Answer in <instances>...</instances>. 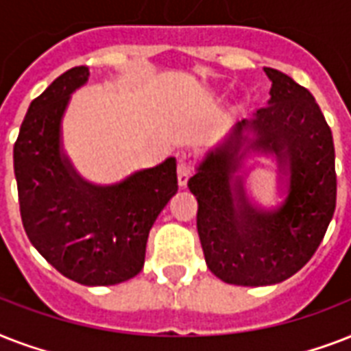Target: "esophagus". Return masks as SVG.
Here are the masks:
<instances>
[{"mask_svg": "<svg viewBox=\"0 0 351 351\" xmlns=\"http://www.w3.org/2000/svg\"><path fill=\"white\" fill-rule=\"evenodd\" d=\"M176 173H178V184H180V187H186L187 180H189V176H191L193 173L191 160H187L186 156L178 160V164H176Z\"/></svg>", "mask_w": 351, "mask_h": 351, "instance_id": "esophagus-1", "label": "esophagus"}]
</instances>
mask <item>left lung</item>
Listing matches in <instances>:
<instances>
[{
    "label": "left lung",
    "instance_id": "obj_1",
    "mask_svg": "<svg viewBox=\"0 0 351 351\" xmlns=\"http://www.w3.org/2000/svg\"><path fill=\"white\" fill-rule=\"evenodd\" d=\"M269 106L242 120L222 147L206 156L187 186L197 197V230L206 264L220 280L237 286L282 282L310 261L326 234L337 200L332 129L308 89L277 69ZM253 128L255 141L241 131ZM242 145L275 152L290 167V193L282 208L261 212L245 198L241 181L230 186Z\"/></svg>",
    "mask_w": 351,
    "mask_h": 351
}]
</instances>
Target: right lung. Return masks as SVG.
Listing matches in <instances>:
<instances>
[{"label": "right lung", "instance_id": "right-lung-1", "mask_svg": "<svg viewBox=\"0 0 351 351\" xmlns=\"http://www.w3.org/2000/svg\"><path fill=\"white\" fill-rule=\"evenodd\" d=\"M89 78L85 65L58 76L29 111L14 143L25 233L51 266L74 282L111 286L142 271L149 231L178 191L175 158L117 186H93L60 151L69 96Z\"/></svg>", "mask_w": 351, "mask_h": 351}]
</instances>
